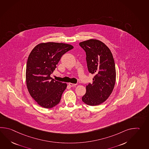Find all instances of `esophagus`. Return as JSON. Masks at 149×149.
I'll return each mask as SVG.
<instances>
[{"mask_svg":"<svg viewBox=\"0 0 149 149\" xmlns=\"http://www.w3.org/2000/svg\"><path fill=\"white\" fill-rule=\"evenodd\" d=\"M68 84H69V86H72H72H75L76 85V84H74V83H70Z\"/></svg>","mask_w":149,"mask_h":149,"instance_id":"esophagus-1","label":"esophagus"}]
</instances>
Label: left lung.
Here are the masks:
<instances>
[{
	"label": "left lung",
	"mask_w": 149,
	"mask_h": 149,
	"mask_svg": "<svg viewBox=\"0 0 149 149\" xmlns=\"http://www.w3.org/2000/svg\"><path fill=\"white\" fill-rule=\"evenodd\" d=\"M86 53L87 67L94 74L93 83L86 86L82 100L90 106H96L106 101L112 93L116 83V66L109 48L99 40H87L79 43Z\"/></svg>",
	"instance_id": "left-lung-1"
}]
</instances>
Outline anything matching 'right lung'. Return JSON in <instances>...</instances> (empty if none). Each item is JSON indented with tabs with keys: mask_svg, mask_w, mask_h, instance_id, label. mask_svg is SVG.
I'll return each mask as SVG.
<instances>
[{
	"mask_svg": "<svg viewBox=\"0 0 149 149\" xmlns=\"http://www.w3.org/2000/svg\"><path fill=\"white\" fill-rule=\"evenodd\" d=\"M73 47L65 43H40L30 52L26 63V86L40 106L51 109L59 103L67 84L54 80L50 75L63 54Z\"/></svg>",
	"mask_w": 149,
	"mask_h": 149,
	"instance_id": "right-lung-1",
	"label": "right lung"
}]
</instances>
